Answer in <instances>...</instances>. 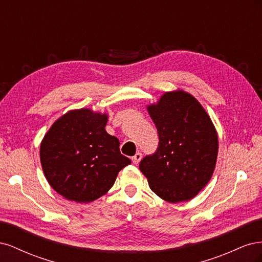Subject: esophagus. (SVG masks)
<instances>
[{
	"label": "esophagus",
	"mask_w": 262,
	"mask_h": 262,
	"mask_svg": "<svg viewBox=\"0 0 262 262\" xmlns=\"http://www.w3.org/2000/svg\"><path fill=\"white\" fill-rule=\"evenodd\" d=\"M141 158H142V153H141V152H138L136 155H134V156L132 157V162H133L134 164H139V162L141 161Z\"/></svg>",
	"instance_id": "34e87169"
}]
</instances>
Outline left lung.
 Segmentation results:
<instances>
[{
    "label": "left lung",
    "mask_w": 262,
    "mask_h": 262,
    "mask_svg": "<svg viewBox=\"0 0 262 262\" xmlns=\"http://www.w3.org/2000/svg\"><path fill=\"white\" fill-rule=\"evenodd\" d=\"M158 133V146L140 162L150 190L171 203L192 199L215 168L219 142L205 110L182 91L164 94L148 108Z\"/></svg>",
    "instance_id": "obj_1"
}]
</instances>
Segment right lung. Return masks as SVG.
<instances>
[{"mask_svg":"<svg viewBox=\"0 0 262 262\" xmlns=\"http://www.w3.org/2000/svg\"><path fill=\"white\" fill-rule=\"evenodd\" d=\"M107 116L80 109L62 116L46 134L40 161L50 186L68 200L92 202L115 184L131 163L119 140L105 130Z\"/></svg>","mask_w":262,"mask_h":262,"instance_id":"right-lung-1","label":"right lung"}]
</instances>
